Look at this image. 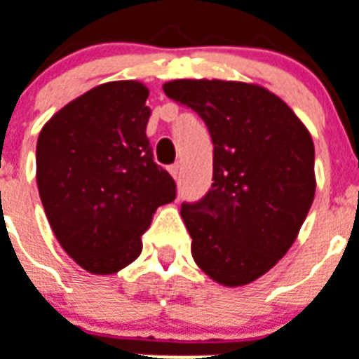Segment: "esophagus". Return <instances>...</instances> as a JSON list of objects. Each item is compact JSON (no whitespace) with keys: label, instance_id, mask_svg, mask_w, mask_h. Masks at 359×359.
Here are the masks:
<instances>
[{"label":"esophagus","instance_id":"34e87169","mask_svg":"<svg viewBox=\"0 0 359 359\" xmlns=\"http://www.w3.org/2000/svg\"><path fill=\"white\" fill-rule=\"evenodd\" d=\"M170 173H171V177H173L175 180H179V177H180V165L179 164H173L170 168Z\"/></svg>","mask_w":359,"mask_h":359}]
</instances>
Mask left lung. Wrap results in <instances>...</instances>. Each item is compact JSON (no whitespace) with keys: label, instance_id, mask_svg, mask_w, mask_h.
Here are the masks:
<instances>
[{"label":"left lung","instance_id":"1","mask_svg":"<svg viewBox=\"0 0 359 359\" xmlns=\"http://www.w3.org/2000/svg\"><path fill=\"white\" fill-rule=\"evenodd\" d=\"M168 97L199 114L214 142V184L180 215L199 269L225 287L264 276L295 243L316 197L310 130L255 83L175 79Z\"/></svg>","mask_w":359,"mask_h":359}]
</instances>
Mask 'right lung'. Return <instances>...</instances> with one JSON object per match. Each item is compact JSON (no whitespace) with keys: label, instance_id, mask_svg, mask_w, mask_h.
I'll return each mask as SVG.
<instances>
[{"label":"right lung","instance_id":"1","mask_svg":"<svg viewBox=\"0 0 359 359\" xmlns=\"http://www.w3.org/2000/svg\"><path fill=\"white\" fill-rule=\"evenodd\" d=\"M140 81L103 83L55 112L36 142V184L49 225L92 275H114L142 252L153 214L175 199L153 160Z\"/></svg>","mask_w":359,"mask_h":359}]
</instances>
